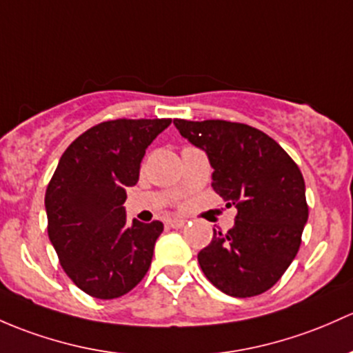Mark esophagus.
Segmentation results:
<instances>
[{
    "label": "esophagus",
    "mask_w": 353,
    "mask_h": 353,
    "mask_svg": "<svg viewBox=\"0 0 353 353\" xmlns=\"http://www.w3.org/2000/svg\"><path fill=\"white\" fill-rule=\"evenodd\" d=\"M167 225H169L170 228H183V226L186 225V220H179V218H170V220H167Z\"/></svg>",
    "instance_id": "34e87169"
}]
</instances>
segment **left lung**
<instances>
[{"label": "left lung", "mask_w": 353, "mask_h": 353, "mask_svg": "<svg viewBox=\"0 0 353 353\" xmlns=\"http://www.w3.org/2000/svg\"><path fill=\"white\" fill-rule=\"evenodd\" d=\"M181 135L206 152L214 191L236 208L228 232L214 230L198 254L211 284L233 298L272 288L301 245L306 188L296 162L261 130L225 120H174Z\"/></svg>", "instance_id": "left-lung-1"}]
</instances>
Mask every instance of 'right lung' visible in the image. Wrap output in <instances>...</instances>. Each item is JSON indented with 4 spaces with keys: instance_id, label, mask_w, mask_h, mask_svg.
<instances>
[{
    "instance_id": "right-lung-1",
    "label": "right lung",
    "mask_w": 353,
    "mask_h": 353,
    "mask_svg": "<svg viewBox=\"0 0 353 353\" xmlns=\"http://www.w3.org/2000/svg\"><path fill=\"white\" fill-rule=\"evenodd\" d=\"M169 125V118H121L89 128L62 154L47 186L50 242L65 274L92 298L127 294L150 267L164 225H128L123 203L147 147Z\"/></svg>"
}]
</instances>
